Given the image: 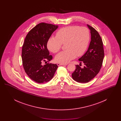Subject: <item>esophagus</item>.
Listing matches in <instances>:
<instances>
[{"instance_id": "34e87169", "label": "esophagus", "mask_w": 121, "mask_h": 121, "mask_svg": "<svg viewBox=\"0 0 121 121\" xmlns=\"http://www.w3.org/2000/svg\"><path fill=\"white\" fill-rule=\"evenodd\" d=\"M67 64H63V63H57V65L58 66H63V65H67Z\"/></svg>"}]
</instances>
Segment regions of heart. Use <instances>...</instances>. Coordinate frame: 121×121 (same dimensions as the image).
<instances>
[{"instance_id": "obj_1", "label": "heart", "mask_w": 121, "mask_h": 121, "mask_svg": "<svg viewBox=\"0 0 121 121\" xmlns=\"http://www.w3.org/2000/svg\"><path fill=\"white\" fill-rule=\"evenodd\" d=\"M90 40V34L86 27L69 26L59 29L56 37H51L47 42L48 49L53 53L60 49L65 43L66 50L59 52L55 60L58 63H67L77 56L83 55L86 51Z\"/></svg>"}]
</instances>
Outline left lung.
<instances>
[{"mask_svg":"<svg viewBox=\"0 0 121 121\" xmlns=\"http://www.w3.org/2000/svg\"><path fill=\"white\" fill-rule=\"evenodd\" d=\"M87 26L90 30L91 42L87 51L78 59L80 63H83L85 66L81 68L76 65V69L72 74L74 80L81 83L87 82L97 75L104 56L103 43L100 35L92 27L88 24Z\"/></svg>","mask_w":121,"mask_h":121,"instance_id":"1","label":"left lung"}]
</instances>
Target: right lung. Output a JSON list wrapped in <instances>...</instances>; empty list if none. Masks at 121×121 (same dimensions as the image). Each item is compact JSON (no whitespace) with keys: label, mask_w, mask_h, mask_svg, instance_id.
<instances>
[{"label":"right lung","mask_w":121,"mask_h":121,"mask_svg":"<svg viewBox=\"0 0 121 121\" xmlns=\"http://www.w3.org/2000/svg\"><path fill=\"white\" fill-rule=\"evenodd\" d=\"M58 27L48 23H39L27 34L22 47V59L23 68L29 77L39 83L51 80L58 68L56 64L42 65L43 61H50L47 42L53 32Z\"/></svg>","instance_id":"right-lung-1"}]
</instances>
